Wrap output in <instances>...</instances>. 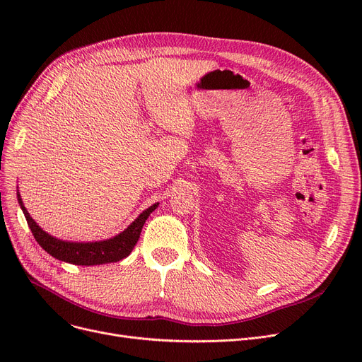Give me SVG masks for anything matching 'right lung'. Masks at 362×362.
Masks as SVG:
<instances>
[{
  "mask_svg": "<svg viewBox=\"0 0 362 362\" xmlns=\"http://www.w3.org/2000/svg\"><path fill=\"white\" fill-rule=\"evenodd\" d=\"M17 199L22 206L23 214L26 217L28 226L33 238L42 246V250H45L49 255H52L57 259H62L76 265H100L105 262H116L126 258L132 252V250L135 248L136 242L139 240L142 227L146 218L158 206V204L151 205L148 210H145L124 232H122L116 238L103 240V242L76 243V242H64L49 236L32 220L28 210L23 206L22 198L18 194H17Z\"/></svg>",
  "mask_w": 362,
  "mask_h": 362,
  "instance_id": "obj_1",
  "label": "right lung"
}]
</instances>
